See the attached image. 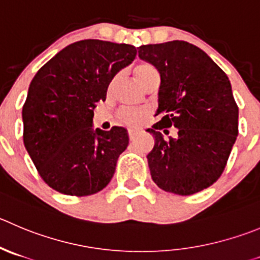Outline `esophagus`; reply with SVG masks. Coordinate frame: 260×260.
<instances>
[{
  "instance_id": "34e87169",
  "label": "esophagus",
  "mask_w": 260,
  "mask_h": 260,
  "mask_svg": "<svg viewBox=\"0 0 260 260\" xmlns=\"http://www.w3.org/2000/svg\"><path fill=\"white\" fill-rule=\"evenodd\" d=\"M138 134L139 133L135 132V130H128V138H130V140H134L138 137Z\"/></svg>"
}]
</instances>
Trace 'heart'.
Instances as JSON below:
<instances>
[{
  "mask_svg": "<svg viewBox=\"0 0 260 260\" xmlns=\"http://www.w3.org/2000/svg\"><path fill=\"white\" fill-rule=\"evenodd\" d=\"M153 73H157V71H155V69L153 68L152 65H149V63L142 62L139 63V65L135 66V76H137V80L139 81V84H142L143 81ZM120 117L123 123L130 126L138 125V123L143 120V115L138 112H122Z\"/></svg>",
  "mask_w": 260,
  "mask_h": 260,
  "instance_id": "heart-1",
  "label": "heart"
}]
</instances>
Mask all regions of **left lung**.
<instances>
[{"label":"left lung","instance_id":"obj_1","mask_svg":"<svg viewBox=\"0 0 260 260\" xmlns=\"http://www.w3.org/2000/svg\"><path fill=\"white\" fill-rule=\"evenodd\" d=\"M138 49L139 57L160 75L155 112L160 120L147 128L154 137L147 155L153 181L177 195L202 191L222 175L239 134L231 83L206 52L187 42ZM171 125L178 128V137L165 140L160 130Z\"/></svg>","mask_w":260,"mask_h":260}]
</instances>
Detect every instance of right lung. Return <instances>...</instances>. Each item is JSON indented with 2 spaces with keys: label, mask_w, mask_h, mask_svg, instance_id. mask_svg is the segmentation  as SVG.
<instances>
[{
  "label": "right lung",
  "mask_w": 260,
  "mask_h": 260,
  "mask_svg": "<svg viewBox=\"0 0 260 260\" xmlns=\"http://www.w3.org/2000/svg\"><path fill=\"white\" fill-rule=\"evenodd\" d=\"M137 48L98 39L65 47L39 69L23 107L24 145L48 186L86 197L108 185L127 130L93 128L95 105L106 100L118 71L134 61Z\"/></svg>",
  "instance_id": "obj_1"
}]
</instances>
